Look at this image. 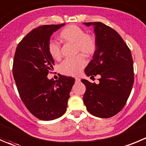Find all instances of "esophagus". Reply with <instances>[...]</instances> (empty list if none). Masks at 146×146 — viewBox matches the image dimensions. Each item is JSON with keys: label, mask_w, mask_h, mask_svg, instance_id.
<instances>
[{"label": "esophagus", "mask_w": 146, "mask_h": 146, "mask_svg": "<svg viewBox=\"0 0 146 146\" xmlns=\"http://www.w3.org/2000/svg\"><path fill=\"white\" fill-rule=\"evenodd\" d=\"M75 80L77 82H80V79L78 78V77H77V78H75Z\"/></svg>", "instance_id": "1"}]
</instances>
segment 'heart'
Masks as SVG:
<instances>
[{
    "mask_svg": "<svg viewBox=\"0 0 146 146\" xmlns=\"http://www.w3.org/2000/svg\"><path fill=\"white\" fill-rule=\"evenodd\" d=\"M59 38L64 44H74L75 54L82 53L89 57L92 56L97 49V40L95 36L85 34L84 29L75 25H70L62 29L59 34ZM48 50L54 59L56 61L62 59V48L57 42L50 41ZM83 54H79L74 59L64 61L59 66V72L69 77L78 76L87 64Z\"/></svg>",
    "mask_w": 146,
    "mask_h": 146,
    "instance_id": "1",
    "label": "heart"
}]
</instances>
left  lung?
<instances>
[{
	"label": "left lung",
	"mask_w": 146,
	"mask_h": 146,
	"mask_svg": "<svg viewBox=\"0 0 146 146\" xmlns=\"http://www.w3.org/2000/svg\"><path fill=\"white\" fill-rule=\"evenodd\" d=\"M92 25L97 49L92 59L84 69L87 77L100 74V83L82 80L86 91L83 101L93 115L108 118L124 108L134 82L131 51L120 34L101 22L84 23Z\"/></svg>",
	"instance_id": "left-lung-1"
}]
</instances>
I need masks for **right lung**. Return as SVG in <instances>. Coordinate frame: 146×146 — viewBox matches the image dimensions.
<instances>
[{
    "label": "right lung",
    "instance_id": "1",
    "mask_svg": "<svg viewBox=\"0 0 146 146\" xmlns=\"http://www.w3.org/2000/svg\"><path fill=\"white\" fill-rule=\"evenodd\" d=\"M65 23L44 25L33 29L18 44L13 74L21 99L29 112L41 120H52L66 112L74 79L60 75L47 78L54 60L48 45L54 31Z\"/></svg>",
    "mask_w": 146,
    "mask_h": 146
}]
</instances>
